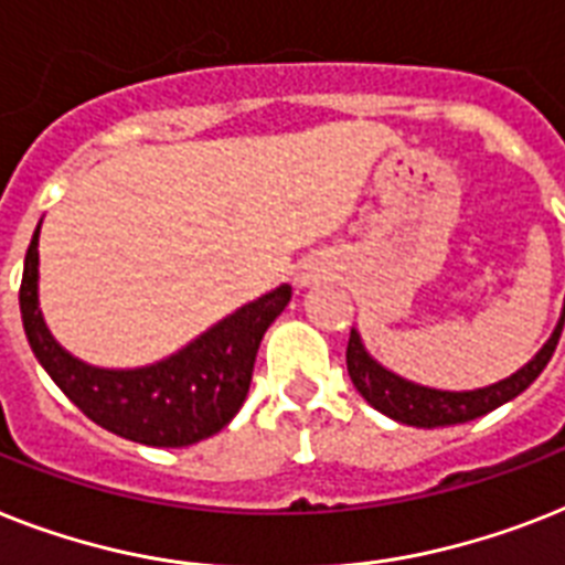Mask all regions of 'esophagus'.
Wrapping results in <instances>:
<instances>
[{
	"instance_id": "34e87169",
	"label": "esophagus",
	"mask_w": 565,
	"mask_h": 565,
	"mask_svg": "<svg viewBox=\"0 0 565 565\" xmlns=\"http://www.w3.org/2000/svg\"><path fill=\"white\" fill-rule=\"evenodd\" d=\"M298 284H301V287H307V278H305V275H301V278H298Z\"/></svg>"
}]
</instances>
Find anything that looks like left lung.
Wrapping results in <instances>:
<instances>
[{
    "label": "left lung",
    "instance_id": "obj_1",
    "mask_svg": "<svg viewBox=\"0 0 565 565\" xmlns=\"http://www.w3.org/2000/svg\"><path fill=\"white\" fill-rule=\"evenodd\" d=\"M563 322L565 298L561 319L554 324L552 337L545 339V345L522 369L513 371L511 377L497 380V383L481 388L452 392V388H433L424 386V383H415V380H406L403 374L386 369L383 362L371 356V351L365 348L356 328L351 330V339H348V374H351V383H354L356 392L365 397V403H371L374 409L383 412L392 420H397V424L417 426V429L467 424V420H476V417L499 409L502 403L520 397L543 374V369L552 360L554 348H557Z\"/></svg>",
    "mask_w": 565,
    "mask_h": 565
}]
</instances>
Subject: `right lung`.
Wrapping results in <instances>:
<instances>
[{"label":"right lung","mask_w":565,"mask_h":565,"mask_svg":"<svg viewBox=\"0 0 565 565\" xmlns=\"http://www.w3.org/2000/svg\"><path fill=\"white\" fill-rule=\"evenodd\" d=\"M40 226L22 269L20 310L36 362L89 420L145 447H191L217 435L249 394L260 339L290 305L281 284L211 324L164 360L100 369L60 345L40 310Z\"/></svg>","instance_id":"add662e5"}]
</instances>
